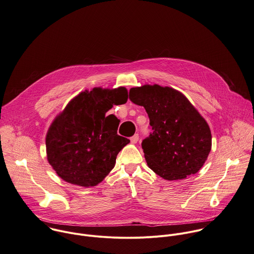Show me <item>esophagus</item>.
<instances>
[{
	"mask_svg": "<svg viewBox=\"0 0 254 254\" xmlns=\"http://www.w3.org/2000/svg\"><path fill=\"white\" fill-rule=\"evenodd\" d=\"M138 139H139V135L136 133V134H134L133 136L130 137V142L134 144V143H136L138 141Z\"/></svg>",
	"mask_w": 254,
	"mask_h": 254,
	"instance_id": "34e87169",
	"label": "esophagus"
}]
</instances>
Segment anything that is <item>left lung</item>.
Masks as SVG:
<instances>
[{
  "label": "left lung",
  "instance_id": "obj_1",
  "mask_svg": "<svg viewBox=\"0 0 254 254\" xmlns=\"http://www.w3.org/2000/svg\"><path fill=\"white\" fill-rule=\"evenodd\" d=\"M129 100L143 106L149 117L152 132L141 143L148 167L168 181L196 174L210 153L212 136L190 102L157 84L131 88Z\"/></svg>",
  "mask_w": 254,
  "mask_h": 254
}]
</instances>
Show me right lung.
<instances>
[{"instance_id": "right-lung-1", "label": "right lung", "mask_w": 254, "mask_h": 254, "mask_svg": "<svg viewBox=\"0 0 254 254\" xmlns=\"http://www.w3.org/2000/svg\"><path fill=\"white\" fill-rule=\"evenodd\" d=\"M127 101L125 87L93 88L77 95L53 122L46 137L48 161L64 181L94 187L115 167L129 139L117 133L120 120L106 116L113 105Z\"/></svg>"}]
</instances>
